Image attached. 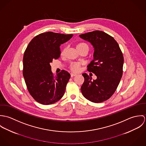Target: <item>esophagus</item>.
<instances>
[{
    "instance_id": "obj_1",
    "label": "esophagus",
    "mask_w": 146,
    "mask_h": 146,
    "mask_svg": "<svg viewBox=\"0 0 146 146\" xmlns=\"http://www.w3.org/2000/svg\"><path fill=\"white\" fill-rule=\"evenodd\" d=\"M76 75V74H74V73H71V77H74V76H75Z\"/></svg>"
}]
</instances>
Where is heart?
<instances>
[{
  "label": "heart",
  "instance_id": "b5f03b06",
  "mask_svg": "<svg viewBox=\"0 0 146 146\" xmlns=\"http://www.w3.org/2000/svg\"><path fill=\"white\" fill-rule=\"evenodd\" d=\"M88 48V45H87L86 43H84V42H80V43L78 44L77 45H76V48H77L78 50V49H82V48ZM88 49H89V48H88ZM66 50H67V48H66V47H65V48H64L62 50V52H61V55H62V56L64 54V53H65ZM70 68H71V70L72 71H75V72L78 71L79 70V69H80V64H79L78 63H72V64H71V66H70Z\"/></svg>",
  "mask_w": 146,
  "mask_h": 146
}]
</instances>
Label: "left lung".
<instances>
[{"label":"left lung","instance_id":"left-lung-1","mask_svg":"<svg viewBox=\"0 0 146 146\" xmlns=\"http://www.w3.org/2000/svg\"><path fill=\"white\" fill-rule=\"evenodd\" d=\"M94 48L93 60L88 66V71L97 76L92 80L86 73L81 87L84 97L94 103L108 100L115 93L123 75L124 57L117 42L104 31L96 30L80 35Z\"/></svg>","mask_w":146,"mask_h":146}]
</instances>
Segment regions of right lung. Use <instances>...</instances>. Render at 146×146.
<instances>
[{
    "instance_id": "add662e5",
    "label": "right lung",
    "mask_w": 146,
    "mask_h": 146,
    "mask_svg": "<svg viewBox=\"0 0 146 146\" xmlns=\"http://www.w3.org/2000/svg\"><path fill=\"white\" fill-rule=\"evenodd\" d=\"M72 36L50 31L42 33L34 37L26 49L23 75L30 94L38 103L53 104L64 95L70 74L62 70L54 76L50 64L60 57V45Z\"/></svg>"
}]
</instances>
